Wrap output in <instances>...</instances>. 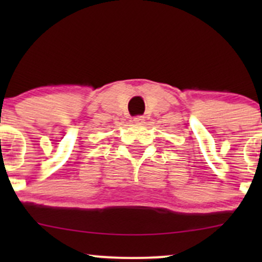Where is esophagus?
<instances>
[{"instance_id": "34e87169", "label": "esophagus", "mask_w": 262, "mask_h": 262, "mask_svg": "<svg viewBox=\"0 0 262 262\" xmlns=\"http://www.w3.org/2000/svg\"><path fill=\"white\" fill-rule=\"evenodd\" d=\"M144 121H145V118H144L143 116H138L133 118V122L135 123V124H143Z\"/></svg>"}]
</instances>
